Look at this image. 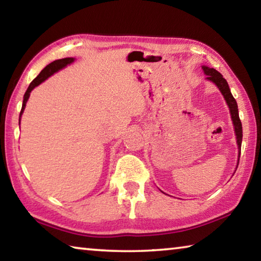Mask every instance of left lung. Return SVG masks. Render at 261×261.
<instances>
[{"mask_svg":"<svg viewBox=\"0 0 261 261\" xmlns=\"http://www.w3.org/2000/svg\"><path fill=\"white\" fill-rule=\"evenodd\" d=\"M202 70L206 74V79H208L212 83H214L218 88L220 90L221 93H222L224 100L229 107V110H230L231 114V120H232V124L233 127H235V134H236V139H237V145H238V149H240V153H238V161H240V155H241V146H242V138H243V130H242V123L240 120V116H238V107H237V102L235 98H233L230 88L228 86V83L226 79L223 78L222 74H221L219 71H216L213 68H208L202 65Z\"/></svg>","mask_w":261,"mask_h":261,"instance_id":"1","label":"left lung"}]
</instances>
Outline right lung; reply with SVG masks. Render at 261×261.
<instances>
[{"label":"right lung","mask_w":261,"mask_h":261,"mask_svg":"<svg viewBox=\"0 0 261 261\" xmlns=\"http://www.w3.org/2000/svg\"><path fill=\"white\" fill-rule=\"evenodd\" d=\"M73 61H74L73 57H65V59H61V60H56L54 62H51V63H49L45 69L41 70V72L39 73L38 76L33 79L32 83L30 84L29 88H28V90H26L25 94H24L23 106H21V110H20V115H19V124H20V116H21V114H23L24 109H25V106H26V102H28V100L30 98L31 91H32L35 86H38L39 84H41L42 82H45L48 77L51 76V74H54L55 72L59 71V70L65 68L68 64H71Z\"/></svg>","instance_id":"add662e5"}]
</instances>
